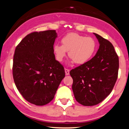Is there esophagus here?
<instances>
[{
	"label": "esophagus",
	"mask_w": 129,
	"mask_h": 129,
	"mask_svg": "<svg viewBox=\"0 0 129 129\" xmlns=\"http://www.w3.org/2000/svg\"><path fill=\"white\" fill-rule=\"evenodd\" d=\"M65 74H66L67 75H68L69 74H70V70H68V69H67V68H65Z\"/></svg>",
	"instance_id": "obj_1"
}]
</instances>
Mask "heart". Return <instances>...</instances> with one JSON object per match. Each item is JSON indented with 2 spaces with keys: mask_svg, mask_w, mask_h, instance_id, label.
<instances>
[{
  "mask_svg": "<svg viewBox=\"0 0 129 129\" xmlns=\"http://www.w3.org/2000/svg\"><path fill=\"white\" fill-rule=\"evenodd\" d=\"M62 45L55 44L53 47L56 59L62 62L67 51L75 64H84L93 57L96 50V43L91 37L71 33L62 37Z\"/></svg>",
  "mask_w": 129,
  "mask_h": 129,
  "instance_id": "1",
  "label": "heart"
}]
</instances>
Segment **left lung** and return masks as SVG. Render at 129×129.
I'll return each instance as SVG.
<instances>
[{
    "label": "left lung",
    "mask_w": 129,
    "mask_h": 129,
    "mask_svg": "<svg viewBox=\"0 0 129 129\" xmlns=\"http://www.w3.org/2000/svg\"><path fill=\"white\" fill-rule=\"evenodd\" d=\"M95 34L99 48L92 58L70 72L73 79L72 90L78 102L94 106L111 93L118 76L119 57L108 40Z\"/></svg>",
    "instance_id": "obj_1"
}]
</instances>
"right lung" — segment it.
Listing matches in <instances>:
<instances>
[{
    "label": "right lung",
    "instance_id": "right-lung-1",
    "mask_svg": "<svg viewBox=\"0 0 129 129\" xmlns=\"http://www.w3.org/2000/svg\"><path fill=\"white\" fill-rule=\"evenodd\" d=\"M55 30L33 32L16 47L13 77L17 89L27 101L43 106L54 99L65 77L64 68L55 59L53 47Z\"/></svg>",
    "mask_w": 129,
    "mask_h": 129
}]
</instances>
